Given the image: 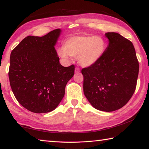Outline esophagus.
<instances>
[{
    "label": "esophagus",
    "instance_id": "obj_1",
    "mask_svg": "<svg viewBox=\"0 0 149 149\" xmlns=\"http://www.w3.org/2000/svg\"><path fill=\"white\" fill-rule=\"evenodd\" d=\"M80 72V69L79 68L76 67L75 68V73H79Z\"/></svg>",
    "mask_w": 149,
    "mask_h": 149
}]
</instances>
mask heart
Here are the masks:
<instances>
[{
  "label": "heart",
  "instance_id": "1",
  "mask_svg": "<svg viewBox=\"0 0 149 149\" xmlns=\"http://www.w3.org/2000/svg\"><path fill=\"white\" fill-rule=\"evenodd\" d=\"M107 43L100 36H74L68 39L64 47L58 50L59 56L65 60L77 57L82 67H90L99 61L104 54Z\"/></svg>",
  "mask_w": 149,
  "mask_h": 149
}]
</instances>
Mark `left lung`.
Segmentation results:
<instances>
[{
  "label": "left lung",
  "instance_id": "obj_1",
  "mask_svg": "<svg viewBox=\"0 0 149 149\" xmlns=\"http://www.w3.org/2000/svg\"><path fill=\"white\" fill-rule=\"evenodd\" d=\"M108 45L97 64L81 70L84 92L97 110L112 112L127 104L134 93L139 62L133 45L119 33H105Z\"/></svg>",
  "mask_w": 149,
  "mask_h": 149
}]
</instances>
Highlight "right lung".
I'll use <instances>...</instances> for the list:
<instances>
[{"label":"right lung","mask_w":149,"mask_h":149,"mask_svg":"<svg viewBox=\"0 0 149 149\" xmlns=\"http://www.w3.org/2000/svg\"><path fill=\"white\" fill-rule=\"evenodd\" d=\"M61 29L42 37L27 36L12 50L8 76L17 101L34 113L54 110L65 94L75 66L60 64L54 46Z\"/></svg>","instance_id":"right-lung-1"}]
</instances>
